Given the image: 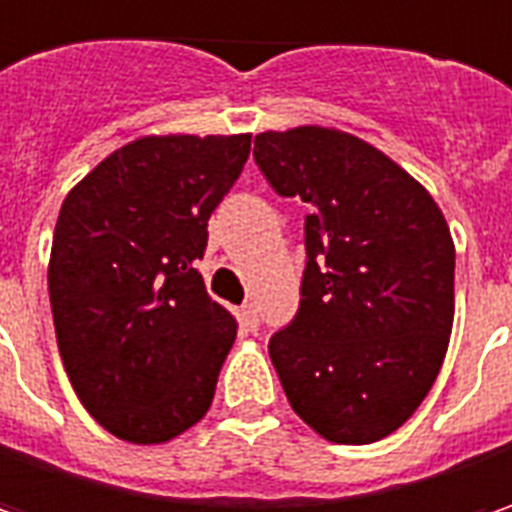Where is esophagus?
I'll return each instance as SVG.
<instances>
[{"label":"esophagus","instance_id":"esophagus-1","mask_svg":"<svg viewBox=\"0 0 512 512\" xmlns=\"http://www.w3.org/2000/svg\"><path fill=\"white\" fill-rule=\"evenodd\" d=\"M240 321H243V326H246V329H257L260 318H257V306L252 303V300L240 306Z\"/></svg>","mask_w":512,"mask_h":512}]
</instances>
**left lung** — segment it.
<instances>
[{
	"label": "left lung",
	"instance_id": "left-lung-1",
	"mask_svg": "<svg viewBox=\"0 0 512 512\" xmlns=\"http://www.w3.org/2000/svg\"><path fill=\"white\" fill-rule=\"evenodd\" d=\"M255 160L309 206L300 309L269 341L283 392L326 441H381L421 407L450 346V226L412 174L338 128L263 131Z\"/></svg>",
	"mask_w": 512,
	"mask_h": 512
}]
</instances>
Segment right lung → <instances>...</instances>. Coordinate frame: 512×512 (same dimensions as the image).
<instances>
[{
    "label": "right lung",
    "mask_w": 512,
    "mask_h": 512,
    "mask_svg": "<svg viewBox=\"0 0 512 512\" xmlns=\"http://www.w3.org/2000/svg\"><path fill=\"white\" fill-rule=\"evenodd\" d=\"M252 134L137 137L68 191L48 295L68 381L128 444H166L212 407L234 315L194 269Z\"/></svg>",
    "instance_id": "obj_1"
}]
</instances>
